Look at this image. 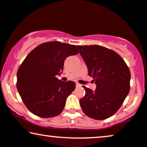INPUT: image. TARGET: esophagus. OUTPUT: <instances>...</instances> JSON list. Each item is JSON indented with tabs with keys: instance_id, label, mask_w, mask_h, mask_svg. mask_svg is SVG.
Segmentation results:
<instances>
[{
	"instance_id": "1",
	"label": "esophagus",
	"mask_w": 147,
	"mask_h": 147,
	"mask_svg": "<svg viewBox=\"0 0 147 147\" xmlns=\"http://www.w3.org/2000/svg\"><path fill=\"white\" fill-rule=\"evenodd\" d=\"M76 87H81V85L79 84V83H76Z\"/></svg>"
}]
</instances>
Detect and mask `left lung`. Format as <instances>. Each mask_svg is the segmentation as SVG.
I'll use <instances>...</instances> for the list:
<instances>
[{"label":"left lung","mask_w":147,"mask_h":147,"mask_svg":"<svg viewBox=\"0 0 147 147\" xmlns=\"http://www.w3.org/2000/svg\"><path fill=\"white\" fill-rule=\"evenodd\" d=\"M88 68V75L96 85L94 92L83 86L84 97L80 100L87 116L103 120L113 116L123 105L130 89V71L117 53L97 45H77Z\"/></svg>","instance_id":"left-lung-1"}]
</instances>
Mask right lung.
<instances>
[{
    "label": "right lung",
    "instance_id": "add662e5",
    "mask_svg": "<svg viewBox=\"0 0 147 147\" xmlns=\"http://www.w3.org/2000/svg\"><path fill=\"white\" fill-rule=\"evenodd\" d=\"M75 45L59 41L44 42L26 57L17 72L16 86L22 101L33 114L50 118L62 113L75 83L55 77L70 55L79 53Z\"/></svg>",
    "mask_w": 147,
    "mask_h": 147
}]
</instances>
